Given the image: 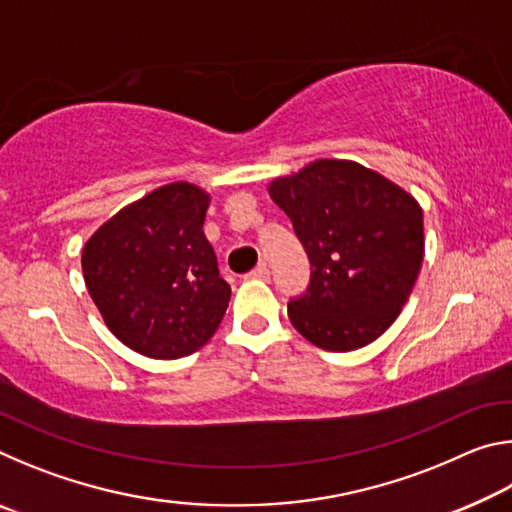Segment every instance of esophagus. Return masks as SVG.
<instances>
[{
    "mask_svg": "<svg viewBox=\"0 0 512 512\" xmlns=\"http://www.w3.org/2000/svg\"><path fill=\"white\" fill-rule=\"evenodd\" d=\"M248 277H253V280H262V282H266V280H271V271H268L266 262H262V264H259L257 268H253V271L248 273Z\"/></svg>",
    "mask_w": 512,
    "mask_h": 512,
    "instance_id": "obj_1",
    "label": "esophagus"
}]
</instances>
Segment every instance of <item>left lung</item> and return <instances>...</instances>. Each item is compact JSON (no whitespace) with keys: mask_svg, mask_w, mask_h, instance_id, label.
<instances>
[{"mask_svg":"<svg viewBox=\"0 0 512 512\" xmlns=\"http://www.w3.org/2000/svg\"><path fill=\"white\" fill-rule=\"evenodd\" d=\"M311 262L305 296L289 320L309 343L352 352L377 341L400 316L424 259L422 207L354 160L320 158L268 183Z\"/></svg>","mask_w":512,"mask_h":512,"instance_id":"obj_1","label":"left lung"}]
</instances>
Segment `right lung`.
Masks as SVG:
<instances>
[{
	"label": "right lung",
	"instance_id": "obj_1",
	"mask_svg": "<svg viewBox=\"0 0 512 512\" xmlns=\"http://www.w3.org/2000/svg\"><path fill=\"white\" fill-rule=\"evenodd\" d=\"M212 196L187 180L110 216L85 241L83 280L103 323L149 359L194 354L219 329L230 284L203 232Z\"/></svg>",
	"mask_w": 512,
	"mask_h": 512
}]
</instances>
